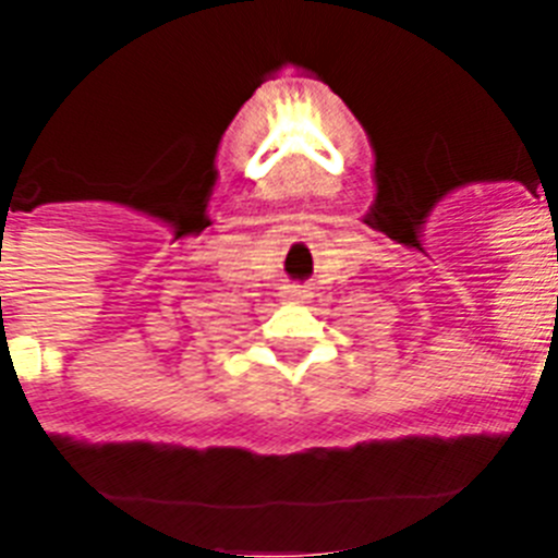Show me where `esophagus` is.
<instances>
[{
  "label": "esophagus",
  "mask_w": 558,
  "mask_h": 558,
  "mask_svg": "<svg viewBox=\"0 0 558 558\" xmlns=\"http://www.w3.org/2000/svg\"><path fill=\"white\" fill-rule=\"evenodd\" d=\"M284 299H290V302H304V299H310V290L302 288V284H288L284 288Z\"/></svg>",
  "instance_id": "obj_1"
}]
</instances>
